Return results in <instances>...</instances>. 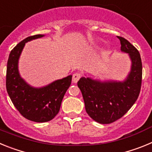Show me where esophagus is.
<instances>
[{"label":"esophagus","mask_w":152,"mask_h":152,"mask_svg":"<svg viewBox=\"0 0 152 152\" xmlns=\"http://www.w3.org/2000/svg\"><path fill=\"white\" fill-rule=\"evenodd\" d=\"M80 77V74L79 73H75L72 76V81L74 83H77L78 81V80Z\"/></svg>","instance_id":"1"}]
</instances>
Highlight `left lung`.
Wrapping results in <instances>:
<instances>
[{
    "mask_svg": "<svg viewBox=\"0 0 152 152\" xmlns=\"http://www.w3.org/2000/svg\"><path fill=\"white\" fill-rule=\"evenodd\" d=\"M121 52L127 53L131 68L123 80H95L80 77L77 86L81 91L86 112L100 124L113 123L123 116L138 99L141 90L142 64L139 51L126 39L118 36Z\"/></svg>",
    "mask_w": 152,
    "mask_h": 152,
    "instance_id": "8db88e82",
    "label": "left lung"
}]
</instances>
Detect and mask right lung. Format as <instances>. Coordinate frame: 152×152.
Listing matches in <instances>:
<instances>
[{
  "instance_id": "obj_1",
  "label": "right lung",
  "mask_w": 152,
  "mask_h": 152,
  "mask_svg": "<svg viewBox=\"0 0 152 152\" xmlns=\"http://www.w3.org/2000/svg\"><path fill=\"white\" fill-rule=\"evenodd\" d=\"M43 36H29L17 44L10 52L7 65L6 88L12 103L23 117L36 123L50 121L58 113L72 78V75H68L48 85L35 88L21 77L18 64L25 44Z\"/></svg>"
}]
</instances>
